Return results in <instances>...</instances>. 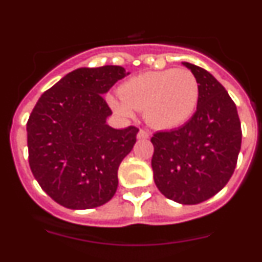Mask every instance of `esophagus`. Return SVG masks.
Masks as SVG:
<instances>
[{"instance_id":"34e87169","label":"esophagus","mask_w":262,"mask_h":262,"mask_svg":"<svg viewBox=\"0 0 262 262\" xmlns=\"http://www.w3.org/2000/svg\"><path fill=\"white\" fill-rule=\"evenodd\" d=\"M138 138L139 139L149 138V132L146 130V129H141V130L138 132Z\"/></svg>"}]
</instances>
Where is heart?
<instances>
[{
	"mask_svg": "<svg viewBox=\"0 0 262 262\" xmlns=\"http://www.w3.org/2000/svg\"><path fill=\"white\" fill-rule=\"evenodd\" d=\"M119 96L109 97L116 113L130 118L134 110H146V118L152 125L171 129L186 123L194 114L200 87L187 68H168L129 78L119 87Z\"/></svg>",
	"mask_w": 262,
	"mask_h": 262,
	"instance_id": "1",
	"label": "heart"
}]
</instances>
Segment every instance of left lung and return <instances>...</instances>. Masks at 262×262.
I'll list each match as a JSON object with an SVG mask.
<instances>
[{
    "label": "left lung",
    "instance_id": "8db88e82",
    "mask_svg": "<svg viewBox=\"0 0 262 262\" xmlns=\"http://www.w3.org/2000/svg\"><path fill=\"white\" fill-rule=\"evenodd\" d=\"M200 87L196 112L187 123L150 138L156 186L167 199L199 204L221 191L237 165L241 121L228 92L204 68L184 62Z\"/></svg>",
    "mask_w": 262,
    "mask_h": 262
}]
</instances>
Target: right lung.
Returning a JSON list of instances; mask_svg holds the SVG:
<instances>
[{
  "label": "right lung",
  "instance_id": "right-lung-1",
  "mask_svg": "<svg viewBox=\"0 0 262 262\" xmlns=\"http://www.w3.org/2000/svg\"><path fill=\"white\" fill-rule=\"evenodd\" d=\"M128 73L120 66L78 68L47 90L29 116V165L41 189L68 209H91L118 189V168L137 126L114 129L102 95Z\"/></svg>",
  "mask_w": 262,
  "mask_h": 262
}]
</instances>
